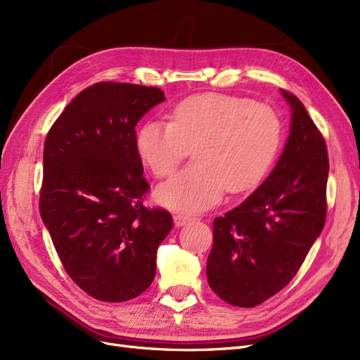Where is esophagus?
Instances as JSON below:
<instances>
[{
  "label": "esophagus",
  "mask_w": 360,
  "mask_h": 360,
  "mask_svg": "<svg viewBox=\"0 0 360 360\" xmlns=\"http://www.w3.org/2000/svg\"><path fill=\"white\" fill-rule=\"evenodd\" d=\"M192 220V217L191 216H188V214H176L174 216V223H176V226H184L186 223H189Z\"/></svg>",
  "instance_id": "34e87169"
}]
</instances>
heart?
Segmentation results:
<instances>
[{
	"mask_svg": "<svg viewBox=\"0 0 360 360\" xmlns=\"http://www.w3.org/2000/svg\"><path fill=\"white\" fill-rule=\"evenodd\" d=\"M283 140L278 115L265 104L221 94L186 98L171 122L147 120L137 152L155 176L171 174L193 147V165L158 186L156 201L181 213L216 205L226 189L250 191L276 162Z\"/></svg>",
	"mask_w": 360,
	"mask_h": 360,
	"instance_id": "obj_1",
	"label": "heart"
}]
</instances>
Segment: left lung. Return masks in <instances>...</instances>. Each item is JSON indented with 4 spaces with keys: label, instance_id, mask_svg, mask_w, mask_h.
<instances>
[{
    "label": "left lung",
    "instance_id": "8db88e82",
    "mask_svg": "<svg viewBox=\"0 0 360 360\" xmlns=\"http://www.w3.org/2000/svg\"><path fill=\"white\" fill-rule=\"evenodd\" d=\"M280 92L292 116L277 165L245 201L213 221L207 280L235 307H256L288 286L325 226V140L298 98Z\"/></svg>",
    "mask_w": 360,
    "mask_h": 360
}]
</instances>
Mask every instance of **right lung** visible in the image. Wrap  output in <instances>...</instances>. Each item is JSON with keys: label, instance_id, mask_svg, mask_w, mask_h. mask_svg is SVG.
Returning a JSON list of instances; mask_svg holds the SVG:
<instances>
[{"label": "right lung", "instance_id": "obj_1", "mask_svg": "<svg viewBox=\"0 0 360 360\" xmlns=\"http://www.w3.org/2000/svg\"><path fill=\"white\" fill-rule=\"evenodd\" d=\"M164 101L158 88L96 83L46 137L41 219L68 276L98 301H129L150 286L172 229L168 212L141 202L148 184L135 144V125Z\"/></svg>", "mask_w": 360, "mask_h": 360}]
</instances>
